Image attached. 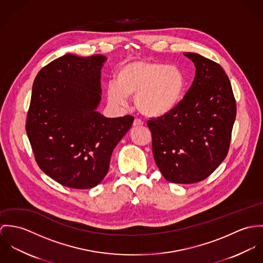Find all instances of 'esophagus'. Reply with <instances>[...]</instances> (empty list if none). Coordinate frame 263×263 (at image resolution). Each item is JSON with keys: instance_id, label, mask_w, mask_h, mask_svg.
<instances>
[{"instance_id": "1", "label": "esophagus", "mask_w": 263, "mask_h": 263, "mask_svg": "<svg viewBox=\"0 0 263 263\" xmlns=\"http://www.w3.org/2000/svg\"><path fill=\"white\" fill-rule=\"evenodd\" d=\"M142 125H143V122L140 119H135L134 122H133L134 127H139V126H142Z\"/></svg>"}]
</instances>
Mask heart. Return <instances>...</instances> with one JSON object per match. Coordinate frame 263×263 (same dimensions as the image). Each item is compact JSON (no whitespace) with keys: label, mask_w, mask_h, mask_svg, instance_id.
Segmentation results:
<instances>
[{"label":"heart","mask_w":263,"mask_h":263,"mask_svg":"<svg viewBox=\"0 0 263 263\" xmlns=\"http://www.w3.org/2000/svg\"><path fill=\"white\" fill-rule=\"evenodd\" d=\"M116 83L107 88L109 102L125 106L128 97H135L136 108L148 117H161L179 103L186 81L176 65L156 61H131L120 67Z\"/></svg>","instance_id":"b5f03b06"}]
</instances>
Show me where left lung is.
Instances as JSON below:
<instances>
[{
    "instance_id": "1",
    "label": "left lung",
    "mask_w": 263,
    "mask_h": 263,
    "mask_svg": "<svg viewBox=\"0 0 263 263\" xmlns=\"http://www.w3.org/2000/svg\"><path fill=\"white\" fill-rule=\"evenodd\" d=\"M196 66L194 82L168 114L149 120L155 163L167 181L194 183L225 159L236 118L229 78L220 64L186 52Z\"/></svg>"
}]
</instances>
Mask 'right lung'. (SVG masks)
Wrapping results in <instances>:
<instances>
[{
  "label": "right lung",
  "instance_id": "right-lung-1",
  "mask_svg": "<svg viewBox=\"0 0 263 263\" xmlns=\"http://www.w3.org/2000/svg\"><path fill=\"white\" fill-rule=\"evenodd\" d=\"M107 58L65 54L44 66L33 83L26 132L44 174L71 189H91L107 175L118 142L134 118H107L101 69Z\"/></svg>",
  "mask_w": 263,
  "mask_h": 263
}]
</instances>
